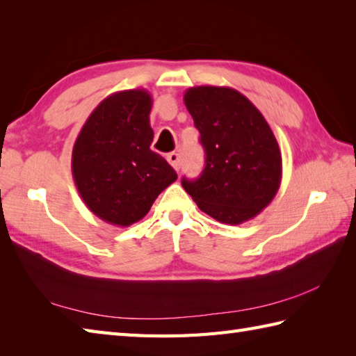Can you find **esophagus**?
I'll list each match as a JSON object with an SVG mask.
<instances>
[{
  "label": "esophagus",
  "mask_w": 356,
  "mask_h": 356,
  "mask_svg": "<svg viewBox=\"0 0 356 356\" xmlns=\"http://www.w3.org/2000/svg\"><path fill=\"white\" fill-rule=\"evenodd\" d=\"M166 161H168V163L172 166L174 170L179 171L180 168V157L177 153H170L168 156H166Z\"/></svg>",
  "instance_id": "esophagus-1"
}]
</instances>
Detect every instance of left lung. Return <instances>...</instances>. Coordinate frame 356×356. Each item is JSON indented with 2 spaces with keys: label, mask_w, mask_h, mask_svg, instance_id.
I'll return each mask as SVG.
<instances>
[{
  "label": "left lung",
  "mask_w": 356,
  "mask_h": 356,
  "mask_svg": "<svg viewBox=\"0 0 356 356\" xmlns=\"http://www.w3.org/2000/svg\"><path fill=\"white\" fill-rule=\"evenodd\" d=\"M184 101L207 159L200 177H184L182 186L217 222L251 220L282 184V151L269 124L246 96L229 87H191Z\"/></svg>",
  "instance_id": "1"
}]
</instances>
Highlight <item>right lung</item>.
<instances>
[{
	"label": "right lung",
	"mask_w": 356,
	"mask_h": 356,
	"mask_svg": "<svg viewBox=\"0 0 356 356\" xmlns=\"http://www.w3.org/2000/svg\"><path fill=\"white\" fill-rule=\"evenodd\" d=\"M153 97L143 88L116 92L86 120L72 153L74 185L101 220L130 226L142 220L177 174L151 151Z\"/></svg>",
	"instance_id": "right-lung-1"
}]
</instances>
